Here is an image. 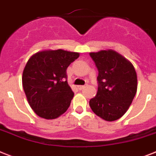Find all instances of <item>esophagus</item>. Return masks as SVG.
<instances>
[{
	"mask_svg": "<svg viewBox=\"0 0 156 156\" xmlns=\"http://www.w3.org/2000/svg\"><path fill=\"white\" fill-rule=\"evenodd\" d=\"M77 87H78V89H79V90H82L83 88H84V86H83V85H79V86H77Z\"/></svg>",
	"mask_w": 156,
	"mask_h": 156,
	"instance_id": "34e87169",
	"label": "esophagus"
}]
</instances>
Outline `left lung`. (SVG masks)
<instances>
[{
    "mask_svg": "<svg viewBox=\"0 0 156 156\" xmlns=\"http://www.w3.org/2000/svg\"><path fill=\"white\" fill-rule=\"evenodd\" d=\"M98 70V91L89 105L106 121L123 116L137 91V75L133 64L114 50L90 52Z\"/></svg>",
    "mask_w": 156,
    "mask_h": 156,
    "instance_id": "1",
    "label": "left lung"
}]
</instances>
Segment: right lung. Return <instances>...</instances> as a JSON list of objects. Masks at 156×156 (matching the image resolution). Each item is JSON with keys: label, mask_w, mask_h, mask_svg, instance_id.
Instances as JSON below:
<instances>
[{"label": "right lung", "mask_w": 156, "mask_h": 156, "mask_svg": "<svg viewBox=\"0 0 156 156\" xmlns=\"http://www.w3.org/2000/svg\"><path fill=\"white\" fill-rule=\"evenodd\" d=\"M79 56L57 49L38 52L29 58L23 71L22 85L38 116L53 119L68 110L74 93L67 81L66 70Z\"/></svg>", "instance_id": "right-lung-1"}]
</instances>
